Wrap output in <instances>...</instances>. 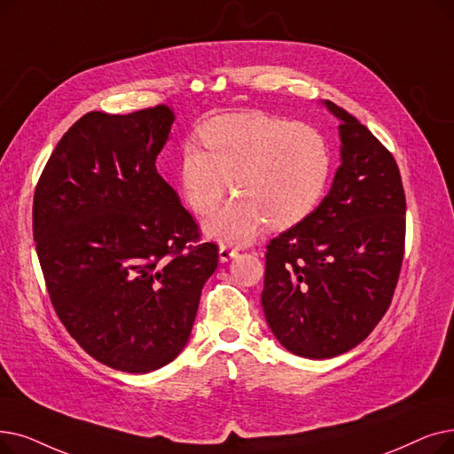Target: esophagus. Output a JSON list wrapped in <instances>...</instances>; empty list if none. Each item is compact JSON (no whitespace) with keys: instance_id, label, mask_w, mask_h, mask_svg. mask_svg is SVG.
Returning a JSON list of instances; mask_svg holds the SVG:
<instances>
[{"instance_id":"34e87169","label":"esophagus","mask_w":454,"mask_h":454,"mask_svg":"<svg viewBox=\"0 0 454 454\" xmlns=\"http://www.w3.org/2000/svg\"><path fill=\"white\" fill-rule=\"evenodd\" d=\"M233 255H238V248L228 247V245H221V248H219V260H221L223 263L228 262L230 258H233Z\"/></svg>"}]
</instances>
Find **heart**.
Wrapping results in <instances>:
<instances>
[{
	"label": "heart",
	"mask_w": 454,
	"mask_h": 454,
	"mask_svg": "<svg viewBox=\"0 0 454 454\" xmlns=\"http://www.w3.org/2000/svg\"><path fill=\"white\" fill-rule=\"evenodd\" d=\"M204 150L185 141L178 182L187 206L209 215L230 189L238 194L207 221V230L231 243H248L265 224H301L325 196L332 153L326 137L309 124L260 113L224 114L200 129Z\"/></svg>",
	"instance_id": "heart-1"
}]
</instances>
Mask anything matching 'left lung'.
Returning a JSON list of instances; mask_svg holds the SVG:
<instances>
[{"mask_svg": "<svg viewBox=\"0 0 454 454\" xmlns=\"http://www.w3.org/2000/svg\"><path fill=\"white\" fill-rule=\"evenodd\" d=\"M340 118L341 165L301 224L267 245L262 306L289 352L325 360L362 343L387 311L401 274L406 199L395 157L358 118Z\"/></svg>", "mask_w": 454, "mask_h": 454, "instance_id": "1", "label": "left lung"}]
</instances>
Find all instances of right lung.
<instances>
[{
	"mask_svg": "<svg viewBox=\"0 0 454 454\" xmlns=\"http://www.w3.org/2000/svg\"><path fill=\"white\" fill-rule=\"evenodd\" d=\"M168 106L90 111L57 143L33 199L51 306L98 362L150 372L184 350L219 247L155 168Z\"/></svg>",
	"mask_w": 454,
	"mask_h": 454,
	"instance_id": "obj_1",
	"label": "right lung"
}]
</instances>
